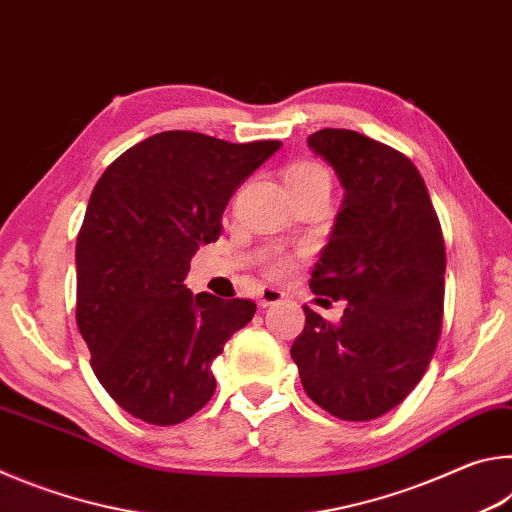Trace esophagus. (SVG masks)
I'll list each match as a JSON object with an SVG mask.
<instances>
[{
	"mask_svg": "<svg viewBox=\"0 0 512 512\" xmlns=\"http://www.w3.org/2000/svg\"><path fill=\"white\" fill-rule=\"evenodd\" d=\"M284 293L280 289L275 287H264L262 291H259V307H271V305H277V302H282Z\"/></svg>",
	"mask_w": 512,
	"mask_h": 512,
	"instance_id": "34e87169",
	"label": "esophagus"
}]
</instances>
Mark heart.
<instances>
[{
  "label": "heart",
  "instance_id": "1",
  "mask_svg": "<svg viewBox=\"0 0 512 512\" xmlns=\"http://www.w3.org/2000/svg\"><path fill=\"white\" fill-rule=\"evenodd\" d=\"M318 180H327V171L316 162H293L284 171V185H307L318 183ZM277 268H284V264H277Z\"/></svg>",
  "mask_w": 512,
  "mask_h": 512
}]
</instances>
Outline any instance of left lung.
<instances>
[{"label":"left lung","instance_id":"left-lung-1","mask_svg":"<svg viewBox=\"0 0 512 512\" xmlns=\"http://www.w3.org/2000/svg\"><path fill=\"white\" fill-rule=\"evenodd\" d=\"M307 144L345 192L309 287L345 300V309L332 325L305 305L291 357L320 409L350 422L375 420L418 386L436 350L443 232L420 171L400 151L345 128H323Z\"/></svg>","mask_w":512,"mask_h":512}]
</instances>
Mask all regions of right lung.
Wrapping results in <instances>:
<instances>
[{"mask_svg": "<svg viewBox=\"0 0 512 512\" xmlns=\"http://www.w3.org/2000/svg\"><path fill=\"white\" fill-rule=\"evenodd\" d=\"M282 142L158 133L103 171L76 239V323L121 409L178 424L210 402L212 361L255 302L185 287L198 246L221 235L232 194Z\"/></svg>", "mask_w": 512, "mask_h": 512, "instance_id": "right-lung-1", "label": "right lung"}]
</instances>
